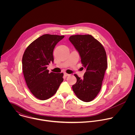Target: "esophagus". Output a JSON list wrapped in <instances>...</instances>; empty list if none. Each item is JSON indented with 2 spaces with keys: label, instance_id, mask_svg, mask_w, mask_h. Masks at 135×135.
I'll use <instances>...</instances> for the list:
<instances>
[{
  "label": "esophagus",
  "instance_id": "34e87169",
  "mask_svg": "<svg viewBox=\"0 0 135 135\" xmlns=\"http://www.w3.org/2000/svg\"><path fill=\"white\" fill-rule=\"evenodd\" d=\"M64 75H65V76H68L69 75V74H68L66 73H64Z\"/></svg>",
  "mask_w": 135,
  "mask_h": 135
}]
</instances>
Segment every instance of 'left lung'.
Listing matches in <instances>:
<instances>
[{"mask_svg":"<svg viewBox=\"0 0 135 135\" xmlns=\"http://www.w3.org/2000/svg\"><path fill=\"white\" fill-rule=\"evenodd\" d=\"M69 40L79 52L82 64L86 69L83 79L74 74L77 82L72 86L73 91L80 100L90 102L96 97L102 88L107 68L105 50L90 35H73Z\"/></svg>","mask_w":135,"mask_h":135,"instance_id":"8db88e82","label":"left lung"}]
</instances>
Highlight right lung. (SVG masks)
Listing matches in <instances>:
<instances>
[{"label":"right lung","mask_w":135,"mask_h":135,"mask_svg":"<svg viewBox=\"0 0 135 135\" xmlns=\"http://www.w3.org/2000/svg\"><path fill=\"white\" fill-rule=\"evenodd\" d=\"M64 37L43 35L32 42L23 53L24 78L30 92L37 99L44 100L52 97L64 81L62 73H50L47 66L53 62V50Z\"/></svg>","instance_id":"obj_1"}]
</instances>
